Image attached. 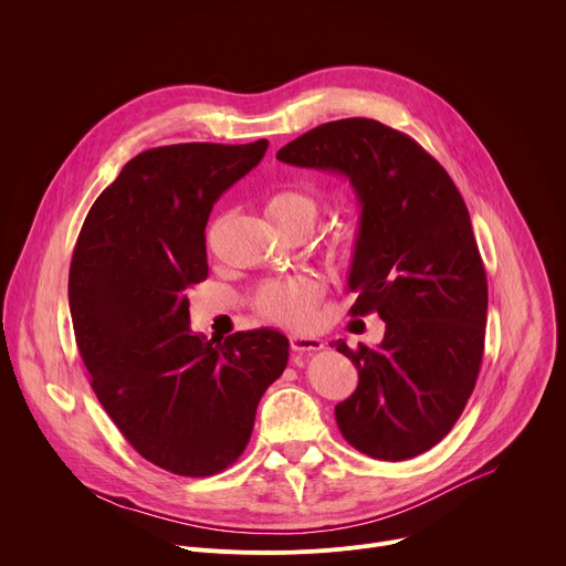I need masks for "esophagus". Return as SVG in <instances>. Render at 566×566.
I'll use <instances>...</instances> for the list:
<instances>
[{"label":"esophagus","instance_id":"obj_1","mask_svg":"<svg viewBox=\"0 0 566 566\" xmlns=\"http://www.w3.org/2000/svg\"><path fill=\"white\" fill-rule=\"evenodd\" d=\"M322 347H325V343H322L317 336H304V334L291 336V349L295 354H313V352H319Z\"/></svg>","mask_w":566,"mask_h":566}]
</instances>
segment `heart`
<instances>
[{
    "mask_svg": "<svg viewBox=\"0 0 566 566\" xmlns=\"http://www.w3.org/2000/svg\"><path fill=\"white\" fill-rule=\"evenodd\" d=\"M266 214L277 226H315L319 206L302 190H277L266 201ZM358 253V239L345 234L332 241V255L343 264H352ZM322 297V286L311 277H291L266 284L258 295V308L264 317L284 327H306L313 319L315 306Z\"/></svg>",
    "mask_w": 566,
    "mask_h": 566,
    "instance_id": "heart-1",
    "label": "heart"
}]
</instances>
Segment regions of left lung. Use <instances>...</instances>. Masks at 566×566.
Returning <instances> with one entry per match:
<instances>
[{
  "instance_id": "left-lung-1",
  "label": "left lung",
  "mask_w": 566,
  "mask_h": 566,
  "mask_svg": "<svg viewBox=\"0 0 566 566\" xmlns=\"http://www.w3.org/2000/svg\"><path fill=\"white\" fill-rule=\"evenodd\" d=\"M277 158L345 175L363 208L349 313H378L385 338L376 349L336 343L358 367L338 428L374 459L423 454L461 417L483 358L489 282L468 208L434 156L371 118L319 125Z\"/></svg>"
}]
</instances>
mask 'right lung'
Returning <instances> with one entry per match:
<instances>
[{
  "label": "right lung",
  "instance_id": "1",
  "mask_svg": "<svg viewBox=\"0 0 566 566\" xmlns=\"http://www.w3.org/2000/svg\"><path fill=\"white\" fill-rule=\"evenodd\" d=\"M266 147L260 138L140 151L94 201L73 249L71 319L101 406L140 457L181 476L239 459L289 360L275 329L214 345L192 334L188 311V289L208 277L210 210Z\"/></svg>",
  "mask_w": 566,
  "mask_h": 566
}]
</instances>
